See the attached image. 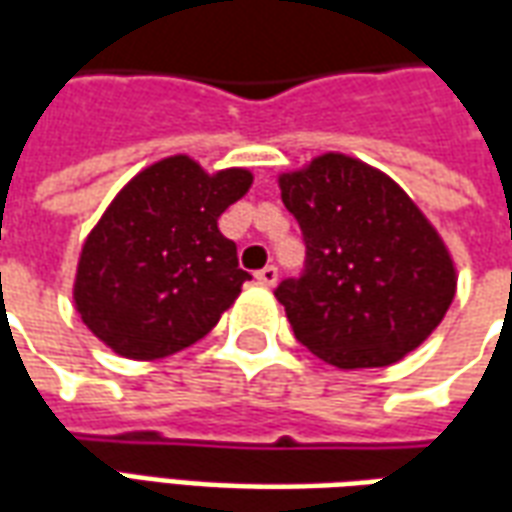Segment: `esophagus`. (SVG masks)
<instances>
[{
	"mask_svg": "<svg viewBox=\"0 0 512 512\" xmlns=\"http://www.w3.org/2000/svg\"><path fill=\"white\" fill-rule=\"evenodd\" d=\"M277 277H280V274H277V268H274V266L260 268V271H257V274H255V280L260 282V285H266V288H271V285H277Z\"/></svg>",
	"mask_w": 512,
	"mask_h": 512,
	"instance_id": "1",
	"label": "esophagus"
}]
</instances>
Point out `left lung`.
<instances>
[{
    "instance_id": "1",
    "label": "left lung",
    "mask_w": 512,
    "mask_h": 512,
    "mask_svg": "<svg viewBox=\"0 0 512 512\" xmlns=\"http://www.w3.org/2000/svg\"><path fill=\"white\" fill-rule=\"evenodd\" d=\"M277 182L307 244L305 277L277 288L293 335L343 371L405 360L455 299L457 266L441 232L399 182L343 152Z\"/></svg>"
}]
</instances>
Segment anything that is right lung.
Segmentation results:
<instances>
[{
    "label": "right lung",
    "instance_id": "1",
    "mask_svg": "<svg viewBox=\"0 0 512 512\" xmlns=\"http://www.w3.org/2000/svg\"><path fill=\"white\" fill-rule=\"evenodd\" d=\"M252 180L249 169L207 171L188 155L138 171L82 244L71 288L82 324L130 360L205 338L249 280L219 216Z\"/></svg>",
    "mask_w": 512,
    "mask_h": 512
}]
</instances>
